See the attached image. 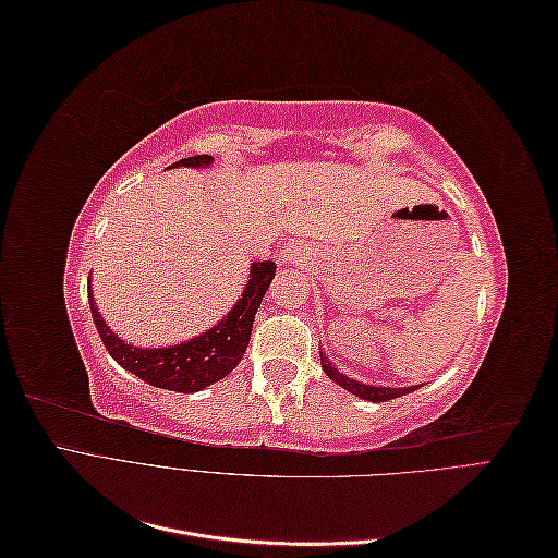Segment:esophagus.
I'll return each mask as SVG.
<instances>
[{"label":"esophagus","instance_id":"obj_1","mask_svg":"<svg viewBox=\"0 0 558 558\" xmlns=\"http://www.w3.org/2000/svg\"><path fill=\"white\" fill-rule=\"evenodd\" d=\"M305 256V251H302V246H298V244H286L283 248H281V253H279V263H300V258Z\"/></svg>","mask_w":558,"mask_h":558}]
</instances>
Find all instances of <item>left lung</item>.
Wrapping results in <instances>:
<instances>
[{"mask_svg":"<svg viewBox=\"0 0 558 558\" xmlns=\"http://www.w3.org/2000/svg\"><path fill=\"white\" fill-rule=\"evenodd\" d=\"M318 359H320V367H324V373H326L332 381H337L342 388H347L349 393L359 396V398H363V400L384 402V400L400 398V396H404V393L416 391V386L391 388V386H375V384H363V381H359V379H351V377H347L344 373H340V369H337V367L330 363V359H328L326 353L320 351V349H318Z\"/></svg>","mask_w":558,"mask_h":558,"instance_id":"left-lung-1","label":"left lung"}]
</instances>
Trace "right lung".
<instances>
[{"instance_id": "add662e5", "label": "right lung", "mask_w": 558, "mask_h": 558, "mask_svg": "<svg viewBox=\"0 0 558 558\" xmlns=\"http://www.w3.org/2000/svg\"><path fill=\"white\" fill-rule=\"evenodd\" d=\"M211 162V156H193L174 162L172 170L174 167H193V170H199V167H209ZM275 269L277 265L272 260L251 263L248 281L244 283L242 298L234 302V307L209 330L172 347L148 349L123 342L121 337L107 326L102 314H99L90 281L88 302L95 328L118 365L156 388H167V391L179 393H197L202 388L228 377L234 365H240L248 347L253 318H256L265 291L275 279Z\"/></svg>"}]
</instances>
